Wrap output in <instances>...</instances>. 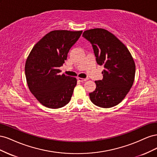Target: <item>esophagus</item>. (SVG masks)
<instances>
[{
  "mask_svg": "<svg viewBox=\"0 0 157 157\" xmlns=\"http://www.w3.org/2000/svg\"><path fill=\"white\" fill-rule=\"evenodd\" d=\"M77 79L79 80V81L82 82H85V81H86V80H88V78H80V77H78V78H77Z\"/></svg>",
  "mask_w": 157,
  "mask_h": 157,
  "instance_id": "obj_1",
  "label": "esophagus"
}]
</instances>
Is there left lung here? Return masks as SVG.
<instances>
[{
    "label": "left lung",
    "instance_id": "8db88e82",
    "mask_svg": "<svg viewBox=\"0 0 157 157\" xmlns=\"http://www.w3.org/2000/svg\"><path fill=\"white\" fill-rule=\"evenodd\" d=\"M82 36L92 44L98 64L104 66L103 78L95 81L96 88L89 94L90 100L103 108L115 106L124 99L134 83V59L126 46L107 30L89 29Z\"/></svg>",
    "mask_w": 157,
    "mask_h": 157
}]
</instances>
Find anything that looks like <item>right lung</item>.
Wrapping results in <instances>:
<instances>
[{"label":"right lung","instance_id":"add662e5","mask_svg":"<svg viewBox=\"0 0 157 157\" xmlns=\"http://www.w3.org/2000/svg\"><path fill=\"white\" fill-rule=\"evenodd\" d=\"M82 31L55 30L33 46L28 56L25 72L28 87L42 105L61 108L70 101L77 85V78L59 75V67L67 59L70 48Z\"/></svg>","mask_w":157,"mask_h":157}]
</instances>
